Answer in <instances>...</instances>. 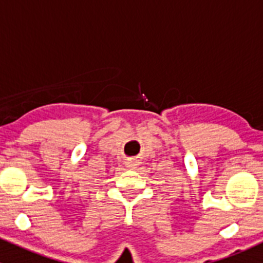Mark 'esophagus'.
<instances>
[{
	"label": "esophagus",
	"mask_w": 263,
	"mask_h": 263,
	"mask_svg": "<svg viewBox=\"0 0 263 263\" xmlns=\"http://www.w3.org/2000/svg\"><path fill=\"white\" fill-rule=\"evenodd\" d=\"M127 168L129 169H136L137 166H139V160H136V159H129L128 161L126 163Z\"/></svg>",
	"instance_id": "esophagus-1"
}]
</instances>
